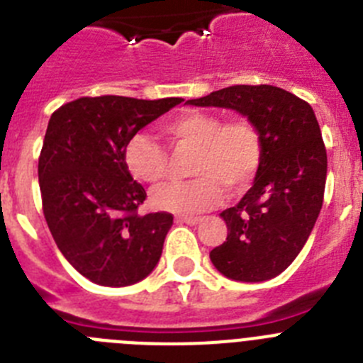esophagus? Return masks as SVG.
Returning <instances> with one entry per match:
<instances>
[{
	"instance_id": "34e87169",
	"label": "esophagus",
	"mask_w": 363,
	"mask_h": 363,
	"mask_svg": "<svg viewBox=\"0 0 363 363\" xmlns=\"http://www.w3.org/2000/svg\"><path fill=\"white\" fill-rule=\"evenodd\" d=\"M178 223H187V225H198L203 221V218H198V216H178L176 218Z\"/></svg>"
}]
</instances>
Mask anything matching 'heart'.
<instances>
[{
	"mask_svg": "<svg viewBox=\"0 0 363 363\" xmlns=\"http://www.w3.org/2000/svg\"><path fill=\"white\" fill-rule=\"evenodd\" d=\"M162 130L174 149L194 150L189 172L196 176L154 189L152 205L167 213L191 216L209 211L220 201V186L227 194H240L255 182L264 160L262 134L245 116L223 121L216 112L189 108L169 118ZM123 162L145 184H156L169 172V154L145 133L127 140Z\"/></svg>",
	"mask_w": 363,
	"mask_h": 363,
	"instance_id": "obj_1",
	"label": "heart"
}]
</instances>
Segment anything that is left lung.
<instances>
[{"instance_id":"1","label":"left lung","mask_w":363,"mask_h":363,"mask_svg":"<svg viewBox=\"0 0 363 363\" xmlns=\"http://www.w3.org/2000/svg\"><path fill=\"white\" fill-rule=\"evenodd\" d=\"M187 104L233 108L262 134L264 160L255 184L220 214L227 238L211 251V262L230 280H271L306 245L323 203L327 152L313 108L272 85H233Z\"/></svg>"}]
</instances>
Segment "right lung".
I'll return each mask as SVG.
<instances>
[{
	"mask_svg": "<svg viewBox=\"0 0 363 363\" xmlns=\"http://www.w3.org/2000/svg\"><path fill=\"white\" fill-rule=\"evenodd\" d=\"M182 98H78L52 112L38 178L50 234L79 274L125 287L149 277L172 214H138L147 192L123 162L125 143Z\"/></svg>",
	"mask_w": 363,
	"mask_h": 363,
	"instance_id": "add662e5",
	"label": "right lung"
}]
</instances>
